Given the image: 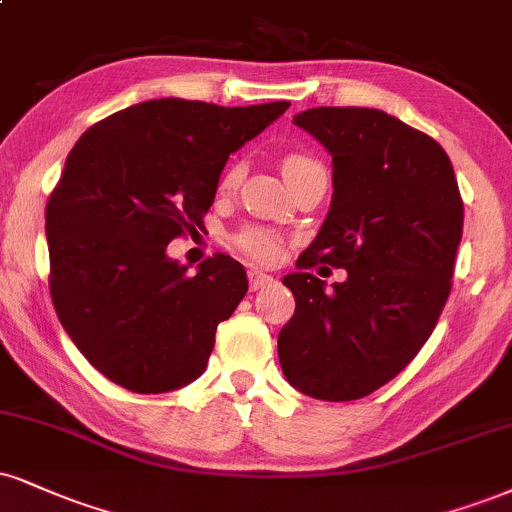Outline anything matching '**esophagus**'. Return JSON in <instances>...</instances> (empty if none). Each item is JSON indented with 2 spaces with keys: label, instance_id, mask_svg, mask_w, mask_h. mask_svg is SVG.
I'll return each instance as SVG.
<instances>
[{
  "label": "esophagus",
  "instance_id": "34e87169",
  "mask_svg": "<svg viewBox=\"0 0 512 512\" xmlns=\"http://www.w3.org/2000/svg\"><path fill=\"white\" fill-rule=\"evenodd\" d=\"M248 281H250L252 291H257V288L269 286V283L274 281V276L272 274H264L262 269H248Z\"/></svg>",
  "mask_w": 512,
  "mask_h": 512
}]
</instances>
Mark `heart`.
<instances>
[{
	"label": "heart",
	"mask_w": 512,
	"mask_h": 512,
	"mask_svg": "<svg viewBox=\"0 0 512 512\" xmlns=\"http://www.w3.org/2000/svg\"><path fill=\"white\" fill-rule=\"evenodd\" d=\"M303 164H312V162L307 157H298V155L288 157L286 162H283V174ZM238 181H240V166H233V169L226 171L221 186L236 188ZM236 243L238 248L255 262H272L274 257L279 255V236H276L272 229H264V226H245V229L236 236Z\"/></svg>",
	"instance_id": "heart-1"
}]
</instances>
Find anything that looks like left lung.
Here are the masks:
<instances>
[{
  "mask_svg": "<svg viewBox=\"0 0 512 512\" xmlns=\"http://www.w3.org/2000/svg\"><path fill=\"white\" fill-rule=\"evenodd\" d=\"M293 123L331 155L334 195L298 272L283 276L295 312L279 362L305 396L357 400L432 336L451 293L463 200L443 147L381 109L315 107ZM317 261L349 279L326 289L309 274Z\"/></svg>",
  "mask_w": 512,
  "mask_h": 512,
  "instance_id": "left-lung-1",
  "label": "left lung"
}]
</instances>
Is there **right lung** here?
Listing matches in <instances>:
<instances>
[{
    "mask_svg": "<svg viewBox=\"0 0 512 512\" xmlns=\"http://www.w3.org/2000/svg\"><path fill=\"white\" fill-rule=\"evenodd\" d=\"M291 102L147 100L88 128L47 202L49 293L76 348L123 389L164 393L205 372L248 276L229 255L197 267L166 245L202 226L226 159Z\"/></svg>",
    "mask_w": 512,
    "mask_h": 512,
    "instance_id": "add662e5",
    "label": "right lung"
}]
</instances>
